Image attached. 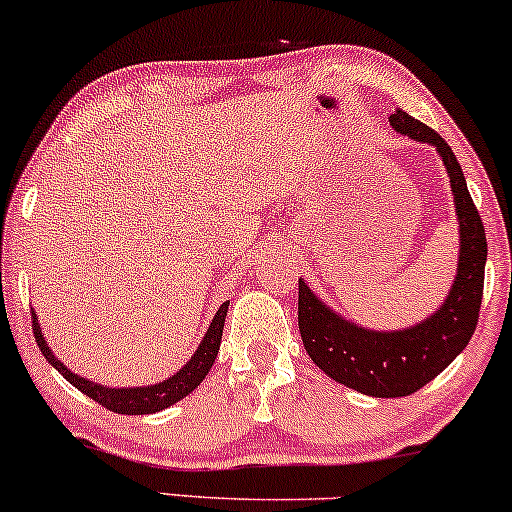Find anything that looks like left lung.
Here are the masks:
<instances>
[{
    "mask_svg": "<svg viewBox=\"0 0 512 512\" xmlns=\"http://www.w3.org/2000/svg\"><path fill=\"white\" fill-rule=\"evenodd\" d=\"M395 131L435 145L454 192L459 218V265L447 298L433 315L400 331H374L327 308L298 280V329L310 360L324 374L371 397H404L421 390L466 348L480 320L487 263V237L470 197L466 176L449 143L423 122L397 108L388 117Z\"/></svg>",
    "mask_w": 512,
    "mask_h": 512,
    "instance_id": "8db88e82",
    "label": "left lung"
}]
</instances>
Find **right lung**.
Here are the masks:
<instances>
[{"label":"right lung","instance_id":"1","mask_svg":"<svg viewBox=\"0 0 512 512\" xmlns=\"http://www.w3.org/2000/svg\"><path fill=\"white\" fill-rule=\"evenodd\" d=\"M228 305L230 301H225L221 308L216 310L207 334H204L202 343H199V348L195 350V355L190 357V362H185V367L178 369L174 376L167 378V381L155 383V386H143V388H108V386H101V383L89 381V378L72 374V371L51 353L49 343L44 341L35 310H32V331H35V341L39 345V350H42V355L46 357V362H49L53 369L61 371L63 378H68L72 386L82 390L86 397H91V400L103 404L105 409L115 411V414H129V416L155 414V411L167 409L178 400H183L185 395H190L192 390L204 381V376L209 374L211 364H214L218 355V348H221L223 324H225V315H228Z\"/></svg>","mask_w":512,"mask_h":512}]
</instances>
